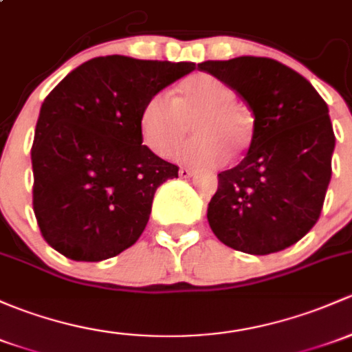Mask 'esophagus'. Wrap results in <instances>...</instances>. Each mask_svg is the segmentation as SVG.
Segmentation results:
<instances>
[{
    "label": "esophagus",
    "mask_w": 352,
    "mask_h": 352,
    "mask_svg": "<svg viewBox=\"0 0 352 352\" xmlns=\"http://www.w3.org/2000/svg\"><path fill=\"white\" fill-rule=\"evenodd\" d=\"M179 175L182 177V179H188V177L194 175V172H192L190 168H184V166H182V168L179 170Z\"/></svg>",
    "instance_id": "1"
}]
</instances>
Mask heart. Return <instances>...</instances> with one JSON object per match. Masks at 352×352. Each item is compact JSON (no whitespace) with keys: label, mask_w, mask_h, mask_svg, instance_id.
I'll list each match as a JSON object with an SVG mask.
<instances>
[{"label":"heart","mask_w":352,"mask_h":352,"mask_svg":"<svg viewBox=\"0 0 352 352\" xmlns=\"http://www.w3.org/2000/svg\"><path fill=\"white\" fill-rule=\"evenodd\" d=\"M228 84L209 74H192L175 89L173 99L157 92L140 114L143 145L158 157L172 155L187 133V123L197 135L177 151L182 164L212 168L228 160V151L241 153L251 140L246 116L238 108Z\"/></svg>","instance_id":"heart-1"}]
</instances>
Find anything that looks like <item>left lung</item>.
Returning a JSON list of instances; mask_svg holds the SVG:
<instances>
[{"label": "left lung", "instance_id": "obj_1", "mask_svg": "<svg viewBox=\"0 0 352 352\" xmlns=\"http://www.w3.org/2000/svg\"><path fill=\"white\" fill-rule=\"evenodd\" d=\"M253 111V138L241 164L219 175L207 221L221 243L248 254L282 251L302 239L322 210L336 136L312 84L266 57L207 60Z\"/></svg>", "mask_w": 352, "mask_h": 352}]
</instances>
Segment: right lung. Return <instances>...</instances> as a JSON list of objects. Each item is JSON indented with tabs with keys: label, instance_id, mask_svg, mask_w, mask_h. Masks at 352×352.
Here are the masks:
<instances>
[{
	"label": "right lung",
	"instance_id": "1",
	"mask_svg": "<svg viewBox=\"0 0 352 352\" xmlns=\"http://www.w3.org/2000/svg\"><path fill=\"white\" fill-rule=\"evenodd\" d=\"M192 62L106 55L45 98L32 146L33 212L43 239L74 261H102L145 231L157 188L179 166L142 145L140 114Z\"/></svg>",
	"mask_w": 352,
	"mask_h": 352
}]
</instances>
